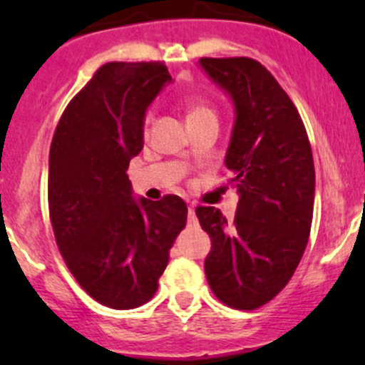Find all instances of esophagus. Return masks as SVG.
I'll return each instance as SVG.
<instances>
[{
	"label": "esophagus",
	"instance_id": "34e87169",
	"mask_svg": "<svg viewBox=\"0 0 365 365\" xmlns=\"http://www.w3.org/2000/svg\"><path fill=\"white\" fill-rule=\"evenodd\" d=\"M189 224L190 226H197L196 212H194V206H189Z\"/></svg>",
	"mask_w": 365,
	"mask_h": 365
}]
</instances>
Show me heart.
Here are the masks:
<instances>
[{
    "label": "heart",
    "instance_id": "1",
    "mask_svg": "<svg viewBox=\"0 0 365 365\" xmlns=\"http://www.w3.org/2000/svg\"><path fill=\"white\" fill-rule=\"evenodd\" d=\"M185 111H187V121L200 120V118L206 116H215V109L201 97H187L185 102ZM153 120V111H148L145 114V125H150Z\"/></svg>",
    "mask_w": 365,
    "mask_h": 365
}]
</instances>
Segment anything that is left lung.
Wrapping results in <instances>:
<instances>
[{
  "mask_svg": "<svg viewBox=\"0 0 365 365\" xmlns=\"http://www.w3.org/2000/svg\"><path fill=\"white\" fill-rule=\"evenodd\" d=\"M235 104L226 153L240 200L233 222L197 206L212 240L205 274L227 307L254 311L282 292L307 247L314 208V162L304 121L275 77L252 58H201Z\"/></svg>",
  "mask_w": 365,
  "mask_h": 365,
  "instance_id": "left-lung-1",
  "label": "left lung"
}]
</instances>
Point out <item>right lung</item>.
<instances>
[{
	"label": "right lung",
	"mask_w": 365,
	"mask_h": 365,
	"mask_svg": "<svg viewBox=\"0 0 365 365\" xmlns=\"http://www.w3.org/2000/svg\"><path fill=\"white\" fill-rule=\"evenodd\" d=\"M171 81L162 61H111L68 102L49 152V217L81 288L111 309L155 295L187 205L132 197L128 162L143 150L150 102Z\"/></svg>",
	"instance_id": "right-lung-1"
}]
</instances>
